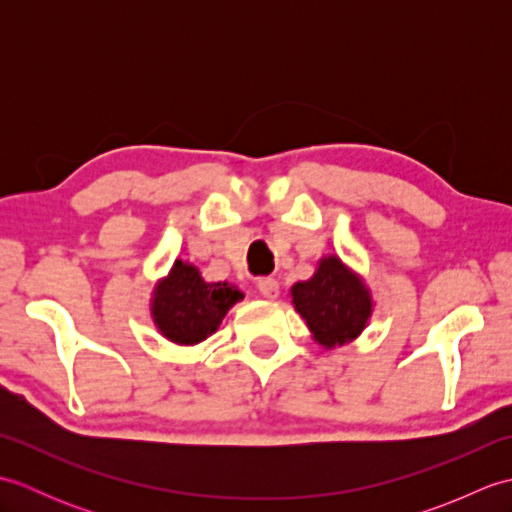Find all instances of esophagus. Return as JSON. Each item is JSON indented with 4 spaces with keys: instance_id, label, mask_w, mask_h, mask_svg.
I'll return each instance as SVG.
<instances>
[{
    "instance_id": "obj_1",
    "label": "esophagus",
    "mask_w": 512,
    "mask_h": 512,
    "mask_svg": "<svg viewBox=\"0 0 512 512\" xmlns=\"http://www.w3.org/2000/svg\"><path fill=\"white\" fill-rule=\"evenodd\" d=\"M257 290L262 292V297L275 299L279 295V281L275 277H259L257 279Z\"/></svg>"
}]
</instances>
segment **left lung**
Masks as SVG:
<instances>
[{
	"label": "left lung",
	"mask_w": 512,
	"mask_h": 512,
	"mask_svg": "<svg viewBox=\"0 0 512 512\" xmlns=\"http://www.w3.org/2000/svg\"><path fill=\"white\" fill-rule=\"evenodd\" d=\"M292 303L314 339L325 347L343 345L361 334L372 312L369 292L339 259H323L308 281L292 286Z\"/></svg>",
	"instance_id": "1"
}]
</instances>
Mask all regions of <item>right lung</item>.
I'll list each match as a JSON object with an SVG mask.
<instances>
[{
  "instance_id": "obj_1",
  "label": "right lung",
  "mask_w": 512,
  "mask_h": 512,
  "mask_svg": "<svg viewBox=\"0 0 512 512\" xmlns=\"http://www.w3.org/2000/svg\"><path fill=\"white\" fill-rule=\"evenodd\" d=\"M242 292L228 284H206L200 270L180 259L154 299V321L173 343H200L217 330Z\"/></svg>"
}]
</instances>
